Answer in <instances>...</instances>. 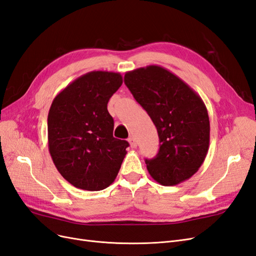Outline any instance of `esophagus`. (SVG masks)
I'll list each match as a JSON object with an SVG mask.
<instances>
[{"mask_svg":"<svg viewBox=\"0 0 256 256\" xmlns=\"http://www.w3.org/2000/svg\"><path fill=\"white\" fill-rule=\"evenodd\" d=\"M128 141H129V144H130V146L132 147V148H136V145H138V143H136V138H134V136H130Z\"/></svg>","mask_w":256,"mask_h":256,"instance_id":"esophagus-1","label":"esophagus"}]
</instances>
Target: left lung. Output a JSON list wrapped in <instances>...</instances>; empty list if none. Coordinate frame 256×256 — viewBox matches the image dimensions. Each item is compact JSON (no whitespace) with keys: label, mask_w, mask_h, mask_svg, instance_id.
<instances>
[{"label":"left lung","mask_w":256,"mask_h":256,"mask_svg":"<svg viewBox=\"0 0 256 256\" xmlns=\"http://www.w3.org/2000/svg\"><path fill=\"white\" fill-rule=\"evenodd\" d=\"M125 84L158 131L159 152L145 160L150 175L162 186L189 180L203 164L209 148L210 125L202 98L158 65L126 72Z\"/></svg>","instance_id":"8db88e82"}]
</instances>
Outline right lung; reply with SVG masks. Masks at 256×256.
I'll return each mask as SVG.
<instances>
[{
	"label": "right lung",
	"instance_id": "right-lung-1",
	"mask_svg": "<svg viewBox=\"0 0 256 256\" xmlns=\"http://www.w3.org/2000/svg\"><path fill=\"white\" fill-rule=\"evenodd\" d=\"M122 84L118 72H90L53 99L48 114V146L53 164L76 188L104 190L115 180L129 146L113 136L108 102Z\"/></svg>",
	"mask_w": 256,
	"mask_h": 256
}]
</instances>
